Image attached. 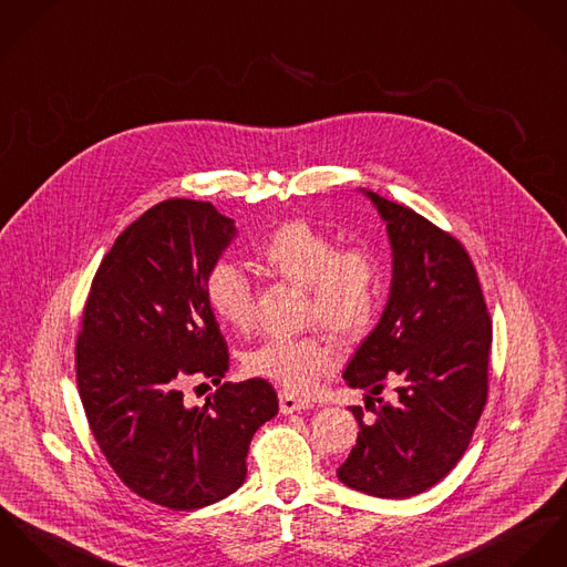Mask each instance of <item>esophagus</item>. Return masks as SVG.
<instances>
[{"label":"esophagus","instance_id":"34e87169","mask_svg":"<svg viewBox=\"0 0 567 567\" xmlns=\"http://www.w3.org/2000/svg\"><path fill=\"white\" fill-rule=\"evenodd\" d=\"M313 402L307 400V398H298L289 391H280V413L289 415V413H296V411H305V409H311Z\"/></svg>","mask_w":567,"mask_h":567}]
</instances>
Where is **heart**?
Listing matches in <instances>:
<instances>
[{
  "label": "heart",
  "instance_id": "b5f03b06",
  "mask_svg": "<svg viewBox=\"0 0 567 567\" xmlns=\"http://www.w3.org/2000/svg\"><path fill=\"white\" fill-rule=\"evenodd\" d=\"M254 256L267 276L307 289V323H321L348 341L361 339L374 326L384 296V269L370 244L339 246L332 233L298 217L262 237ZM204 296L224 328H252V282L235 262L217 260L208 269ZM337 365L339 350L323 332L269 337L244 357L248 374L267 378L291 393L311 391Z\"/></svg>",
  "mask_w": 567,
  "mask_h": 567
}]
</instances>
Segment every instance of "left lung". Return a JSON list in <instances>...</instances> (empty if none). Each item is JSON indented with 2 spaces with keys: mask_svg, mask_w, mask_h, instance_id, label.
<instances>
[{
  "mask_svg": "<svg viewBox=\"0 0 567 567\" xmlns=\"http://www.w3.org/2000/svg\"><path fill=\"white\" fill-rule=\"evenodd\" d=\"M386 221L391 293L377 328L348 363V386L368 389L377 420L352 406L359 437L337 476L378 498H411L465 454L489 391L492 317L463 244L409 206L365 193ZM398 379L399 395H377ZM377 399L379 409L371 402Z\"/></svg>",
  "mask_w": 567,
  "mask_h": 567,
  "instance_id": "8db88e82",
  "label": "left lung"
}]
</instances>
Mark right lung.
Here are the masks:
<instances>
[{"mask_svg": "<svg viewBox=\"0 0 567 567\" xmlns=\"http://www.w3.org/2000/svg\"><path fill=\"white\" fill-rule=\"evenodd\" d=\"M235 235L210 202L165 199L117 237L82 311L75 380L91 433L127 489L172 511L239 489L254 433L278 413L267 380L221 382L228 346L204 280ZM204 379L218 389L189 408L184 384Z\"/></svg>", "mask_w": 567, "mask_h": 567, "instance_id": "add662e5", "label": "right lung"}]
</instances>
